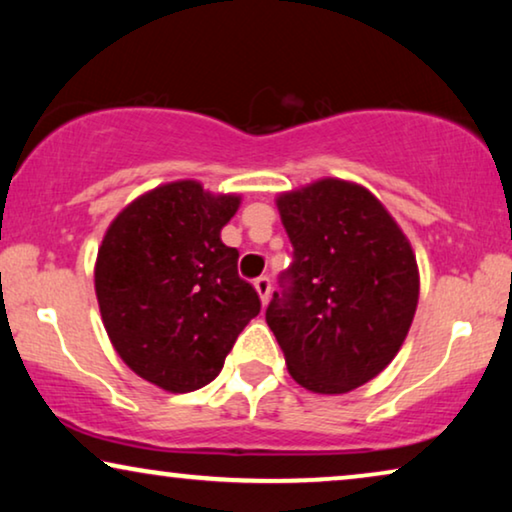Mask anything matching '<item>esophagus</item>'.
<instances>
[{"instance_id": "esophagus-1", "label": "esophagus", "mask_w": 512, "mask_h": 512, "mask_svg": "<svg viewBox=\"0 0 512 512\" xmlns=\"http://www.w3.org/2000/svg\"><path fill=\"white\" fill-rule=\"evenodd\" d=\"M254 286H256L258 296H261L263 303H268V300H270V291H272L270 277H268V275H261L258 279H254Z\"/></svg>"}]
</instances>
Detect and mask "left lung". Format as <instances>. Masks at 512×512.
<instances>
[{"label":"left lung","instance_id":"left-lung-1","mask_svg":"<svg viewBox=\"0 0 512 512\" xmlns=\"http://www.w3.org/2000/svg\"><path fill=\"white\" fill-rule=\"evenodd\" d=\"M293 261L265 321L289 373L317 394H345L389 366L419 298L410 242L382 202L340 179L277 200Z\"/></svg>","mask_w":512,"mask_h":512}]
</instances>
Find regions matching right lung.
Returning <instances> with one entry per match:
<instances>
[{"label":"right lung","instance_id":"right-lung-1","mask_svg":"<svg viewBox=\"0 0 512 512\" xmlns=\"http://www.w3.org/2000/svg\"><path fill=\"white\" fill-rule=\"evenodd\" d=\"M237 195L198 181L153 188L123 209L97 251L95 291L111 345L139 377L186 394L221 373L237 335L261 312L221 228Z\"/></svg>","mask_w":512,"mask_h":512}]
</instances>
